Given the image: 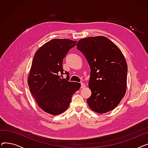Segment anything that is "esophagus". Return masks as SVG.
Wrapping results in <instances>:
<instances>
[{
  "mask_svg": "<svg viewBox=\"0 0 148 148\" xmlns=\"http://www.w3.org/2000/svg\"><path fill=\"white\" fill-rule=\"evenodd\" d=\"M85 87V84L83 82L81 83V88H84Z\"/></svg>",
  "mask_w": 148,
  "mask_h": 148,
  "instance_id": "1",
  "label": "esophagus"
}]
</instances>
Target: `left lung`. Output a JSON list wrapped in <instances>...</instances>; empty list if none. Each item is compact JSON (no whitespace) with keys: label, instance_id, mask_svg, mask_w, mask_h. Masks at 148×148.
Instances as JSON below:
<instances>
[{"label":"left lung","instance_id":"8db88e82","mask_svg":"<svg viewBox=\"0 0 148 148\" xmlns=\"http://www.w3.org/2000/svg\"><path fill=\"white\" fill-rule=\"evenodd\" d=\"M77 49L86 58L90 68L87 103L90 109L106 113L118 106L127 86V64L118 47L109 39L98 36L80 40Z\"/></svg>","mask_w":148,"mask_h":148}]
</instances>
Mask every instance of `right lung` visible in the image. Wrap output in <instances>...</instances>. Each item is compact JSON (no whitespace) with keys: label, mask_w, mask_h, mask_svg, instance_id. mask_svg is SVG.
<instances>
[{"label":"right lung","mask_w":148,"mask_h":148,"mask_svg":"<svg viewBox=\"0 0 148 148\" xmlns=\"http://www.w3.org/2000/svg\"><path fill=\"white\" fill-rule=\"evenodd\" d=\"M76 41L53 39L45 43L35 53L27 78L31 94L38 106L52 115L64 113L71 98L81 84L69 82L59 75L64 74L62 62L67 53L74 47Z\"/></svg>","instance_id":"right-lung-1"}]
</instances>
